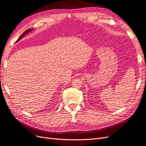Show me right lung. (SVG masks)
Here are the masks:
<instances>
[{
  "label": "right lung",
  "mask_w": 146,
  "mask_h": 146,
  "mask_svg": "<svg viewBox=\"0 0 146 146\" xmlns=\"http://www.w3.org/2000/svg\"><path fill=\"white\" fill-rule=\"evenodd\" d=\"M32 31V29H27V31H25L24 33H23V34L21 35V36L19 37V38H18V40H17V41H19V40H21V39L22 38H23V37L25 35H26V34H27V33L29 32H30V31Z\"/></svg>",
  "instance_id": "obj_1"
}]
</instances>
